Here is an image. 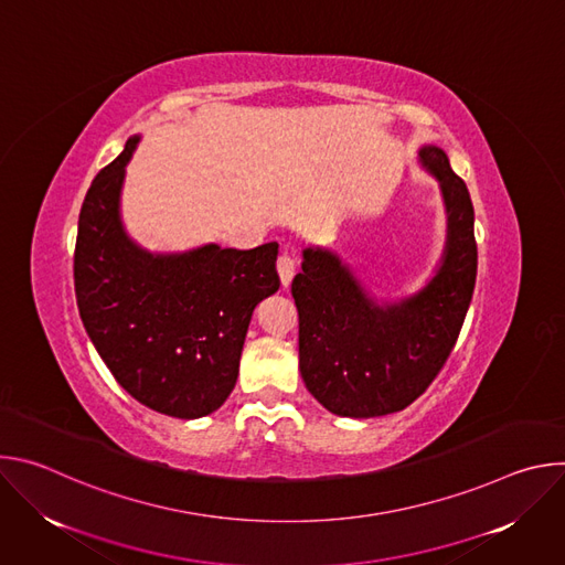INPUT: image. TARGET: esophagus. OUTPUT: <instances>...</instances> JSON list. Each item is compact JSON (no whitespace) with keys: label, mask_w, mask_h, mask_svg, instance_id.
Returning a JSON list of instances; mask_svg holds the SVG:
<instances>
[{"label":"esophagus","mask_w":565,"mask_h":565,"mask_svg":"<svg viewBox=\"0 0 565 565\" xmlns=\"http://www.w3.org/2000/svg\"><path fill=\"white\" fill-rule=\"evenodd\" d=\"M277 273H279L281 286H288L292 281V277H295V259L290 255H279Z\"/></svg>","instance_id":"obj_1"}]
</instances>
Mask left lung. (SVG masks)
Listing matches in <instances>:
<instances>
[{
    "label": "left lung",
    "mask_w": 565,
    "mask_h": 565,
    "mask_svg": "<svg viewBox=\"0 0 565 565\" xmlns=\"http://www.w3.org/2000/svg\"><path fill=\"white\" fill-rule=\"evenodd\" d=\"M447 207V244L436 277L397 303H375L338 255L306 248L292 279L299 371L331 414L375 418L402 412L445 366L473 295V205L440 147L420 149Z\"/></svg>",
    "instance_id": "left-lung-1"
}]
</instances>
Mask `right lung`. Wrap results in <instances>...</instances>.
Segmentation results:
<instances>
[{"label": "right lung", "instance_id": "right-lung-1", "mask_svg": "<svg viewBox=\"0 0 565 565\" xmlns=\"http://www.w3.org/2000/svg\"><path fill=\"white\" fill-rule=\"evenodd\" d=\"M138 145L98 172L77 221L73 279L79 317L116 382L140 405L203 418L232 393L255 306L279 290L277 244H216L151 255L120 221L125 166Z\"/></svg>", "mask_w": 565, "mask_h": 565}]
</instances>
